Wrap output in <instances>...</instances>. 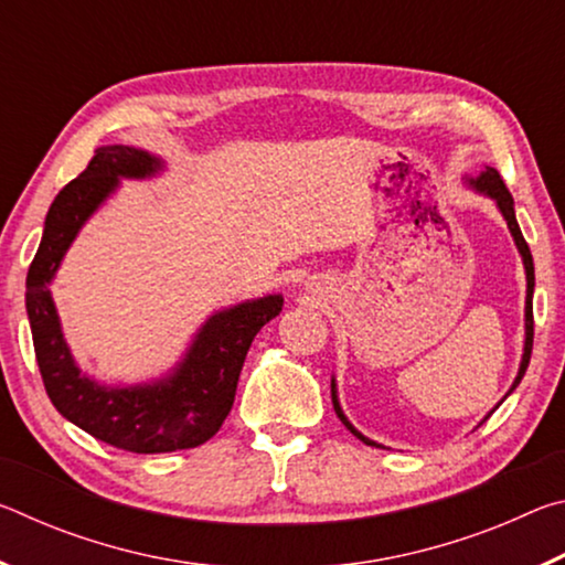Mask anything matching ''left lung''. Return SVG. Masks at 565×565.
<instances>
[{
    "mask_svg": "<svg viewBox=\"0 0 565 565\" xmlns=\"http://www.w3.org/2000/svg\"><path fill=\"white\" fill-rule=\"evenodd\" d=\"M473 186H476L478 191H483V194H489L491 199H495V204H499L501 214L505 216V222H509V228H511V234H513V238H515V246H519V252H521V256H523L525 281H529V291H525V347H523V361H521L519 376H515L513 386H511V391H513L515 386L521 384V379H523V374H525V369H529L531 351H533V284H535V276H533V256H531V248H529V244H525V238H523V234H521V226H519V222H515V212H513V196H511V191L505 189V184H503V179H501L499 171L491 169V167H486L483 174L473 181ZM511 391H509V394H511ZM331 401H333V411H337V416L341 418V424L347 426L353 436L361 438V441H363V444H369V446H379V444H374V441H369L366 436H361V434L356 431V428H353V426L349 424L347 416H343L341 406H339V401H337V386H333V384H331ZM379 448H381V446H379Z\"/></svg>",
    "mask_w": 565,
    "mask_h": 565,
    "instance_id": "left-lung-1",
    "label": "left lung"
}]
</instances>
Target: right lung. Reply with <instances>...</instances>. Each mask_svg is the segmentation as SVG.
<instances>
[{
  "label": "right lung",
  "instance_id": "1",
  "mask_svg": "<svg viewBox=\"0 0 565 565\" xmlns=\"http://www.w3.org/2000/svg\"><path fill=\"white\" fill-rule=\"evenodd\" d=\"M159 159L131 147H99L79 177L50 206L42 244L26 274V313L46 396L82 431L131 454H169L206 444L234 406L246 351L264 323L279 317L281 296L238 303L199 331L177 374L154 386L102 388L84 379L66 349L46 284L117 177H149Z\"/></svg>",
  "mask_w": 565,
  "mask_h": 565
}]
</instances>
